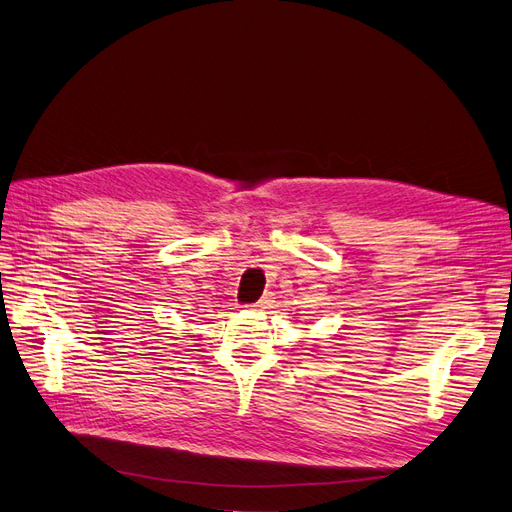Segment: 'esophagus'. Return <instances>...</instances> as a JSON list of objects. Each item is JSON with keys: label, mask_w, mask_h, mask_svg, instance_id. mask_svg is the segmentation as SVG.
Instances as JSON below:
<instances>
[{"label": "esophagus", "mask_w": 512, "mask_h": 512, "mask_svg": "<svg viewBox=\"0 0 512 512\" xmlns=\"http://www.w3.org/2000/svg\"><path fill=\"white\" fill-rule=\"evenodd\" d=\"M272 306H274V295H272V293H266V295H263V298L255 304V308H257V310H263V312L270 310Z\"/></svg>", "instance_id": "34e87169"}]
</instances>
